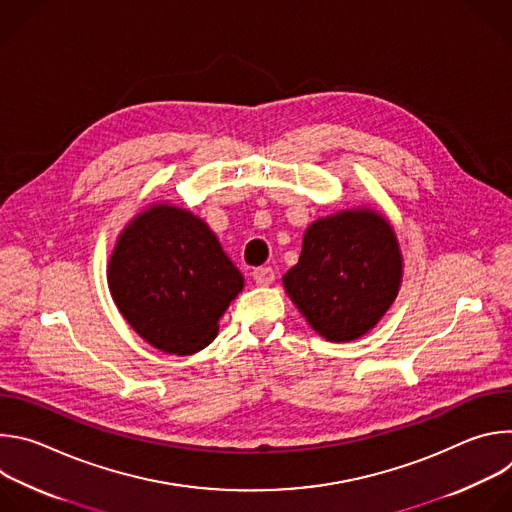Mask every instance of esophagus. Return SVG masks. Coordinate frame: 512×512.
Instances as JSON below:
<instances>
[{
	"mask_svg": "<svg viewBox=\"0 0 512 512\" xmlns=\"http://www.w3.org/2000/svg\"><path fill=\"white\" fill-rule=\"evenodd\" d=\"M253 279L259 285H269L275 279V271L271 267H257L253 269Z\"/></svg>",
	"mask_w": 512,
	"mask_h": 512,
	"instance_id": "esophagus-1",
	"label": "esophagus"
}]
</instances>
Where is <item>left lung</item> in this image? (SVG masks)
I'll use <instances>...</instances> for the list:
<instances>
[{
    "mask_svg": "<svg viewBox=\"0 0 512 512\" xmlns=\"http://www.w3.org/2000/svg\"><path fill=\"white\" fill-rule=\"evenodd\" d=\"M401 253L385 218L344 210L312 223L283 287L310 326L334 342L367 334L393 304Z\"/></svg>",
    "mask_w": 512,
    "mask_h": 512,
    "instance_id": "8db88e82",
    "label": "left lung"
}]
</instances>
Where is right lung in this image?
<instances>
[{
  "label": "right lung",
  "mask_w": 512,
  "mask_h": 512,
  "mask_svg": "<svg viewBox=\"0 0 512 512\" xmlns=\"http://www.w3.org/2000/svg\"><path fill=\"white\" fill-rule=\"evenodd\" d=\"M111 296L131 328L168 354L208 346L243 275L214 233L184 208L158 204L121 233L109 261Z\"/></svg>",
  "instance_id": "obj_1"
}]
</instances>
